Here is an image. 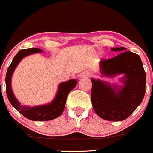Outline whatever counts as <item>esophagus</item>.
<instances>
[{"label": "esophagus", "mask_w": 153, "mask_h": 153, "mask_svg": "<svg viewBox=\"0 0 153 153\" xmlns=\"http://www.w3.org/2000/svg\"><path fill=\"white\" fill-rule=\"evenodd\" d=\"M92 76V72L87 71H84L80 74V77L81 78H86V77H89Z\"/></svg>", "instance_id": "34e87169"}]
</instances>
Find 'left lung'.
Masks as SVG:
<instances>
[{
    "mask_svg": "<svg viewBox=\"0 0 153 153\" xmlns=\"http://www.w3.org/2000/svg\"><path fill=\"white\" fill-rule=\"evenodd\" d=\"M117 55L100 61L101 73L107 76L124 74V86L118 88L100 79H91V102L96 114L110 121L129 117L141 103L146 89V73L140 56L123 47L111 48Z\"/></svg>",
    "mask_w": 153,
    "mask_h": 153,
    "instance_id": "left-lung-1",
    "label": "left lung"
}]
</instances>
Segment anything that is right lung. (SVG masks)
<instances>
[{"label":"right lung","mask_w":153,"mask_h":153,"mask_svg":"<svg viewBox=\"0 0 153 153\" xmlns=\"http://www.w3.org/2000/svg\"><path fill=\"white\" fill-rule=\"evenodd\" d=\"M42 51H43L42 50L36 48L19 51V53L13 58L10 65L9 66L7 75H6V91H7V97L10 103L22 115L25 116L27 119L36 120V121H46V120H51L59 117L64 111L68 94L77 84V82L75 79L61 83L59 86V90L55 99L52 101L51 103L48 104V105L35 107H27L21 105L19 101L15 97L13 91H12V75L22 59L30 54L42 52Z\"/></svg>","instance_id":"right-lung-1"}]
</instances>
